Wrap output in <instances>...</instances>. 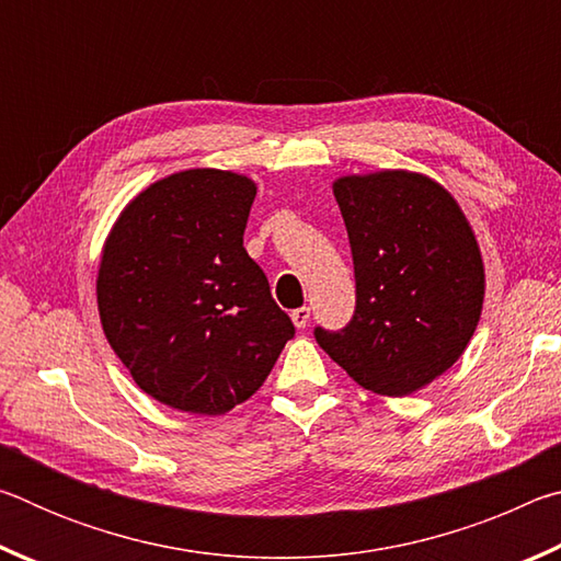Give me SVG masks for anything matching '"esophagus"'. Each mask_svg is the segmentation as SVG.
Wrapping results in <instances>:
<instances>
[{"label":"esophagus","instance_id":"34e87169","mask_svg":"<svg viewBox=\"0 0 561 561\" xmlns=\"http://www.w3.org/2000/svg\"><path fill=\"white\" fill-rule=\"evenodd\" d=\"M309 319H311V309L309 307H299V309L291 311V321H294V327H297V329H307L309 327Z\"/></svg>","mask_w":561,"mask_h":561}]
</instances>
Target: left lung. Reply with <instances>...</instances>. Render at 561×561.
Returning a JSON list of instances; mask_svg holds the SVG:
<instances>
[{"instance_id":"8db88e82","label":"left lung","mask_w":561,"mask_h":561,"mask_svg":"<svg viewBox=\"0 0 561 561\" xmlns=\"http://www.w3.org/2000/svg\"><path fill=\"white\" fill-rule=\"evenodd\" d=\"M356 277V309L317 344L378 396L401 398L448 371L470 344L485 270L470 222L435 180L408 170L334 183Z\"/></svg>"}]
</instances>
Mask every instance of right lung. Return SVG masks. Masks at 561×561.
<instances>
[{
    "instance_id": "right-lung-1",
    "label": "right lung",
    "mask_w": 561,
    "mask_h": 561,
    "mask_svg": "<svg viewBox=\"0 0 561 561\" xmlns=\"http://www.w3.org/2000/svg\"><path fill=\"white\" fill-rule=\"evenodd\" d=\"M254 195L230 170H183L133 197L103 244V334L133 381L178 411L244 403L294 336L242 244Z\"/></svg>"
}]
</instances>
